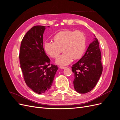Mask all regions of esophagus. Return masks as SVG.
Instances as JSON below:
<instances>
[{
    "label": "esophagus",
    "mask_w": 120,
    "mask_h": 120,
    "mask_svg": "<svg viewBox=\"0 0 120 120\" xmlns=\"http://www.w3.org/2000/svg\"><path fill=\"white\" fill-rule=\"evenodd\" d=\"M59 68L61 69H65V68H67L66 67H61V66H60Z\"/></svg>",
    "instance_id": "esophagus-1"
}]
</instances>
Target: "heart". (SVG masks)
Wrapping results in <instances>:
<instances>
[{"label": "heart", "instance_id": "obj_1", "mask_svg": "<svg viewBox=\"0 0 120 120\" xmlns=\"http://www.w3.org/2000/svg\"><path fill=\"white\" fill-rule=\"evenodd\" d=\"M54 42H46L44 48L47 54L52 58H57L56 63L66 66L70 64L72 59H80L86 48V38L81 31L64 30L58 32L53 38Z\"/></svg>", "mask_w": 120, "mask_h": 120}]
</instances>
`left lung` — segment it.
I'll use <instances>...</instances> for the list:
<instances>
[{"label":"left lung","instance_id":"1","mask_svg":"<svg viewBox=\"0 0 120 120\" xmlns=\"http://www.w3.org/2000/svg\"><path fill=\"white\" fill-rule=\"evenodd\" d=\"M94 35V41L89 45L84 55L71 67L75 75L74 89L80 94L91 91L102 74L99 43L96 36Z\"/></svg>","mask_w":120,"mask_h":120}]
</instances>
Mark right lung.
<instances>
[{"instance_id":"add662e5","label":"right lung","mask_w":120,"mask_h":120,"mask_svg":"<svg viewBox=\"0 0 120 120\" xmlns=\"http://www.w3.org/2000/svg\"><path fill=\"white\" fill-rule=\"evenodd\" d=\"M46 28L37 25L26 32L21 43L19 56L25 83L38 94L49 90L58 70L55 65L49 67L50 60L43 49V34Z\"/></svg>"}]
</instances>
